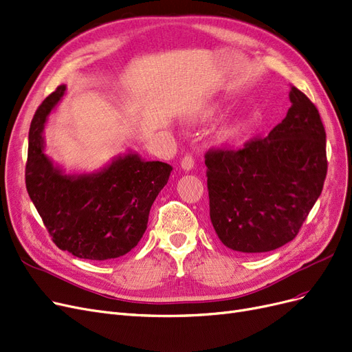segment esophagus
<instances>
[{"label":"esophagus","instance_id":"34e87169","mask_svg":"<svg viewBox=\"0 0 352 352\" xmlns=\"http://www.w3.org/2000/svg\"><path fill=\"white\" fill-rule=\"evenodd\" d=\"M181 168H183L186 173L191 171V169L194 168V158H192L191 155H186L184 158L181 160Z\"/></svg>","mask_w":352,"mask_h":352}]
</instances>
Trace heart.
I'll return each mask as SVG.
<instances>
[{"label": "heart", "mask_w": 352, "mask_h": 352, "mask_svg": "<svg viewBox=\"0 0 352 352\" xmlns=\"http://www.w3.org/2000/svg\"><path fill=\"white\" fill-rule=\"evenodd\" d=\"M223 110H225V106L222 102L210 101L192 116V120L200 122V123L209 122V120H213L214 117L223 114ZM246 129H248V124H246V120L243 117H235V119H230L219 126L216 132V139L220 143H233L239 140L241 138H243V135L246 133Z\"/></svg>", "instance_id": "obj_1"}]
</instances>
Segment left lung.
Masks as SVG:
<instances>
[{"instance_id": "1", "label": "left lung", "mask_w": 352, "mask_h": 352, "mask_svg": "<svg viewBox=\"0 0 352 352\" xmlns=\"http://www.w3.org/2000/svg\"><path fill=\"white\" fill-rule=\"evenodd\" d=\"M289 98L268 136L206 153L210 220L233 251L268 252L293 241L322 192L328 161L319 111L296 87Z\"/></svg>"}]
</instances>
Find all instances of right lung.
Wrapping results in <instances>:
<instances>
[{
	"mask_svg": "<svg viewBox=\"0 0 352 352\" xmlns=\"http://www.w3.org/2000/svg\"><path fill=\"white\" fill-rule=\"evenodd\" d=\"M59 85L36 110L29 132L25 187L59 250L107 261L132 251L173 166L127 151L94 173L68 174L46 155L45 126L65 96Z\"/></svg>",
	"mask_w": 352,
	"mask_h": 352,
	"instance_id": "add662e5",
	"label": "right lung"
}]
</instances>
